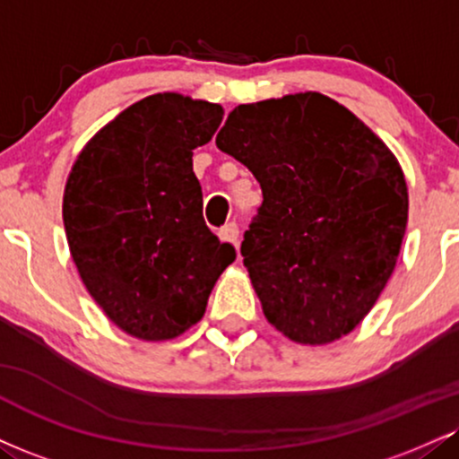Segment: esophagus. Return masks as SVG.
I'll return each instance as SVG.
<instances>
[{
  "mask_svg": "<svg viewBox=\"0 0 459 459\" xmlns=\"http://www.w3.org/2000/svg\"><path fill=\"white\" fill-rule=\"evenodd\" d=\"M218 235H220V239L226 241V244H230V246H235V247L239 246V229H237L235 222L222 226Z\"/></svg>",
  "mask_w": 459,
  "mask_h": 459,
  "instance_id": "esophagus-1",
  "label": "esophagus"
}]
</instances>
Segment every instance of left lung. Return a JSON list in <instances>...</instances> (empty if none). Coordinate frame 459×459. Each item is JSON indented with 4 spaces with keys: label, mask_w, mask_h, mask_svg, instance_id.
<instances>
[{
    "label": "left lung",
    "mask_w": 459,
    "mask_h": 459,
    "mask_svg": "<svg viewBox=\"0 0 459 459\" xmlns=\"http://www.w3.org/2000/svg\"><path fill=\"white\" fill-rule=\"evenodd\" d=\"M215 145L263 190L241 256L264 318L297 344L351 333L378 301L406 233L408 186L394 152L318 91L239 104Z\"/></svg>",
    "instance_id": "8db88e82"
}]
</instances>
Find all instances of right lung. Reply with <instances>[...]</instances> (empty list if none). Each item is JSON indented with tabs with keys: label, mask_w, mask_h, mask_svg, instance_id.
<instances>
[{
	"label": "right lung",
	"mask_w": 459,
	"mask_h": 459,
	"mask_svg": "<svg viewBox=\"0 0 459 459\" xmlns=\"http://www.w3.org/2000/svg\"><path fill=\"white\" fill-rule=\"evenodd\" d=\"M220 104L164 91L121 110L87 141L64 190L72 261L110 323L167 342L203 318L235 261L203 220L192 149L212 141Z\"/></svg>",
	"instance_id": "add662e5"
}]
</instances>
